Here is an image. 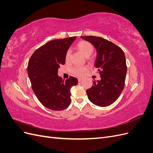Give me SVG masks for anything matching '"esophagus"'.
Wrapping results in <instances>:
<instances>
[{
    "instance_id": "34e87169",
    "label": "esophagus",
    "mask_w": 153,
    "mask_h": 153,
    "mask_svg": "<svg viewBox=\"0 0 153 153\" xmlns=\"http://www.w3.org/2000/svg\"><path fill=\"white\" fill-rule=\"evenodd\" d=\"M82 80V78H78V82H81Z\"/></svg>"
}]
</instances>
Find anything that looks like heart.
Here are the masks:
<instances>
[{
	"instance_id": "heart-1",
	"label": "heart",
	"mask_w": 153,
	"mask_h": 153,
	"mask_svg": "<svg viewBox=\"0 0 153 153\" xmlns=\"http://www.w3.org/2000/svg\"><path fill=\"white\" fill-rule=\"evenodd\" d=\"M77 49L84 55L85 57H89L90 55L93 52V47L92 45L87 41H82L77 45ZM71 57V52L70 50H68L66 53L65 60L66 62H69ZM87 68L84 66H74L71 69L72 73L76 76H81L83 73L87 71Z\"/></svg>"
}]
</instances>
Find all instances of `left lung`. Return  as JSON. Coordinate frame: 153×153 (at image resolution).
<instances>
[{"instance_id":"left-lung-1","label":"left lung","mask_w":153,"mask_h":153,"mask_svg":"<svg viewBox=\"0 0 153 153\" xmlns=\"http://www.w3.org/2000/svg\"><path fill=\"white\" fill-rule=\"evenodd\" d=\"M91 43L96 50L94 66L98 68L101 80L93 81L86 91L91 102L105 107L114 103L124 87L127 67L123 50L116 45L101 37L81 36Z\"/></svg>"}]
</instances>
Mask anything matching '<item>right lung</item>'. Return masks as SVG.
Here are the masks:
<instances>
[{"mask_svg":"<svg viewBox=\"0 0 153 153\" xmlns=\"http://www.w3.org/2000/svg\"><path fill=\"white\" fill-rule=\"evenodd\" d=\"M76 38L50 41L37 49L29 59L27 73L32 90L41 104L50 110H64L71 103L70 89L78 84L77 78L71 76L64 81L57 73Z\"/></svg>","mask_w":153,"mask_h":153,"instance_id":"right-lung-1","label":"right lung"}]
</instances>
